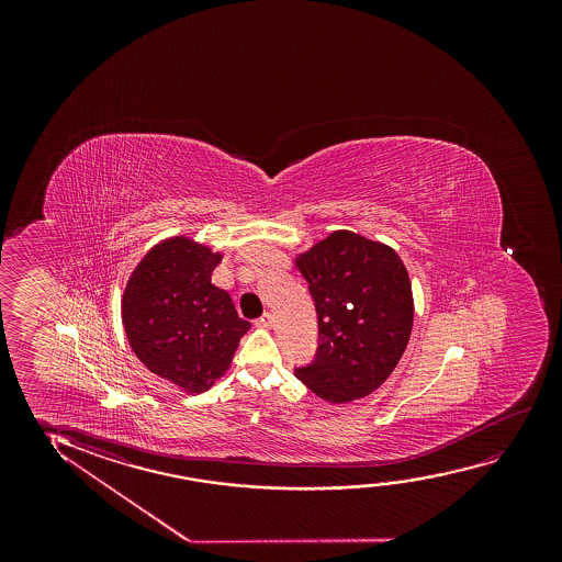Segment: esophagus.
Returning <instances> with one entry per match:
<instances>
[{"label":"esophagus","mask_w":562,"mask_h":562,"mask_svg":"<svg viewBox=\"0 0 562 562\" xmlns=\"http://www.w3.org/2000/svg\"><path fill=\"white\" fill-rule=\"evenodd\" d=\"M272 324H274V316L270 313H265L261 318L255 321V326H259V328H272Z\"/></svg>","instance_id":"1"}]
</instances>
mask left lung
Returning a JSON list of instances; mask_svg holds the SVG:
<instances>
[{
    "instance_id": "left-lung-1",
    "label": "left lung",
    "mask_w": 562,
    "mask_h": 562,
    "mask_svg": "<svg viewBox=\"0 0 562 562\" xmlns=\"http://www.w3.org/2000/svg\"><path fill=\"white\" fill-rule=\"evenodd\" d=\"M318 316L315 361L295 369L311 392L330 403L361 400L384 384L407 349L415 303L400 255L355 232L295 257Z\"/></svg>"
}]
</instances>
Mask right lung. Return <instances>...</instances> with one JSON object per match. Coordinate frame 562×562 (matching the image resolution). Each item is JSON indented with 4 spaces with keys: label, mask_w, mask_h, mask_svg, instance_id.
<instances>
[{
    "label": "right lung",
    "mask_w": 562,
    "mask_h": 562,
    "mask_svg": "<svg viewBox=\"0 0 562 562\" xmlns=\"http://www.w3.org/2000/svg\"><path fill=\"white\" fill-rule=\"evenodd\" d=\"M223 259L186 236L162 239L132 270L123 293L124 331L149 372L201 393L231 369L251 324L228 292L211 284Z\"/></svg>",
    "instance_id": "add662e5"
}]
</instances>
